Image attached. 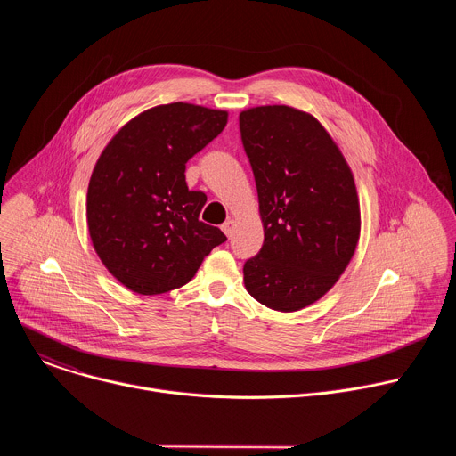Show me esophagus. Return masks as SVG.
Segmentation results:
<instances>
[{
	"label": "esophagus",
	"instance_id": "esophagus-1",
	"mask_svg": "<svg viewBox=\"0 0 456 456\" xmlns=\"http://www.w3.org/2000/svg\"><path fill=\"white\" fill-rule=\"evenodd\" d=\"M232 229H234V220H232V218H227V220L222 224V231H224L227 236H231V234H232Z\"/></svg>",
	"mask_w": 456,
	"mask_h": 456
}]
</instances>
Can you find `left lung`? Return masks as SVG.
<instances>
[{"instance_id":"8db88e82","label":"left lung","mask_w":456,"mask_h":456,"mask_svg":"<svg viewBox=\"0 0 456 456\" xmlns=\"http://www.w3.org/2000/svg\"><path fill=\"white\" fill-rule=\"evenodd\" d=\"M265 240L243 265L247 292L262 305L301 310L348 267L361 234L352 169L321 122L274 104L240 113Z\"/></svg>"}]
</instances>
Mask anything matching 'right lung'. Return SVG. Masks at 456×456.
I'll list each match as a JSON object with an SVG mask.
<instances>
[{"label":"right lung","mask_w":456,"mask_h":456,"mask_svg":"<svg viewBox=\"0 0 456 456\" xmlns=\"http://www.w3.org/2000/svg\"><path fill=\"white\" fill-rule=\"evenodd\" d=\"M227 115L160 104L126 122L102 150L88 183V231L104 267L132 292L180 289L227 240L199 220L208 197L189 191L183 175L187 160L222 134Z\"/></svg>","instance_id":"obj_1"}]
</instances>
